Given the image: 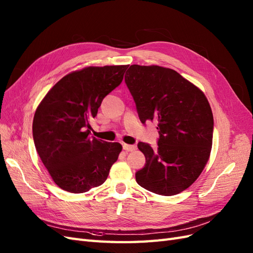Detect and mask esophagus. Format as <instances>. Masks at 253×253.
Returning a JSON list of instances; mask_svg holds the SVG:
<instances>
[{
	"mask_svg": "<svg viewBox=\"0 0 253 253\" xmlns=\"http://www.w3.org/2000/svg\"><path fill=\"white\" fill-rule=\"evenodd\" d=\"M124 150H126V151H127V152L135 151V150H136V145H134V144H126V143H124Z\"/></svg>",
	"mask_w": 253,
	"mask_h": 253,
	"instance_id": "34e87169",
	"label": "esophagus"
}]
</instances>
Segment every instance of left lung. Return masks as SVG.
Instances as JSON below:
<instances>
[{
  "instance_id": "obj_1",
  "label": "left lung",
  "mask_w": 253,
  "mask_h": 253,
  "mask_svg": "<svg viewBox=\"0 0 253 253\" xmlns=\"http://www.w3.org/2000/svg\"><path fill=\"white\" fill-rule=\"evenodd\" d=\"M125 77L142 124L156 121L158 147L139 142L145 166L136 173L139 186L171 196L188 189L208 163L213 114L204 91L171 68L129 66Z\"/></svg>"
}]
</instances>
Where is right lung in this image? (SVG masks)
I'll use <instances>...</instances> for the list:
<instances>
[{
  "label": "right lung",
  "instance_id": "right-lung-1",
  "mask_svg": "<svg viewBox=\"0 0 253 253\" xmlns=\"http://www.w3.org/2000/svg\"><path fill=\"white\" fill-rule=\"evenodd\" d=\"M128 65L87 66L59 80L36 110V150L56 185L83 193L102 185L122 150L119 142L89 137L103 98L124 79Z\"/></svg>",
  "mask_w": 253,
  "mask_h": 253
}]
</instances>
